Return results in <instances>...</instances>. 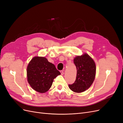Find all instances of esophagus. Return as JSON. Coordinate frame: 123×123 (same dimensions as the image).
<instances>
[{
    "mask_svg": "<svg viewBox=\"0 0 123 123\" xmlns=\"http://www.w3.org/2000/svg\"><path fill=\"white\" fill-rule=\"evenodd\" d=\"M60 72H61V74H62V75H63V74H64V71L61 70V71H60Z\"/></svg>",
    "mask_w": 123,
    "mask_h": 123,
    "instance_id": "1",
    "label": "esophagus"
}]
</instances>
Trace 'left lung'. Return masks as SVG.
Instances as JSON below:
<instances>
[{
    "mask_svg": "<svg viewBox=\"0 0 123 123\" xmlns=\"http://www.w3.org/2000/svg\"><path fill=\"white\" fill-rule=\"evenodd\" d=\"M73 62L77 70L76 77L74 83L69 85V87L73 92H83L91 86L94 80L95 62L87 54L76 56Z\"/></svg>",
    "mask_w": 123,
    "mask_h": 123,
    "instance_id": "left-lung-1",
    "label": "left lung"
}]
</instances>
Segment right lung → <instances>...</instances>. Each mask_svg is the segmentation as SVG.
Masks as SVG:
<instances>
[{"instance_id":"right-lung-1","label":"right lung","mask_w":123,"mask_h":123,"mask_svg":"<svg viewBox=\"0 0 123 123\" xmlns=\"http://www.w3.org/2000/svg\"><path fill=\"white\" fill-rule=\"evenodd\" d=\"M27 72L29 84L39 93L49 90L54 79L61 74L54 65L44 57L33 58L28 66Z\"/></svg>"}]
</instances>
